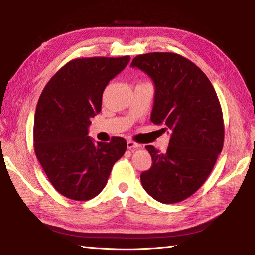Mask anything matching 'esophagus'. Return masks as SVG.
Segmentation results:
<instances>
[{"label": "esophagus", "mask_w": 255, "mask_h": 255, "mask_svg": "<svg viewBox=\"0 0 255 255\" xmlns=\"http://www.w3.org/2000/svg\"><path fill=\"white\" fill-rule=\"evenodd\" d=\"M127 147L130 150H135V149L140 148L141 145L138 144V143H135V141H132V140H128L127 141Z\"/></svg>", "instance_id": "1"}]
</instances>
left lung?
I'll return each mask as SVG.
<instances>
[{
    "label": "left lung",
    "mask_w": 255,
    "mask_h": 255,
    "mask_svg": "<svg viewBox=\"0 0 255 255\" xmlns=\"http://www.w3.org/2000/svg\"><path fill=\"white\" fill-rule=\"evenodd\" d=\"M132 67L155 84L150 120L171 131L165 153L146 146L152 167L140 174L145 191L162 204H176L199 189L213 171L224 145L223 111L208 77L175 53L138 55Z\"/></svg>",
    "instance_id": "1"
}]
</instances>
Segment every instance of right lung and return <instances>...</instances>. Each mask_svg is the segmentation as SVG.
Segmentation results:
<instances>
[{"label": "right lung", "mask_w": 255, "mask_h": 255, "mask_svg": "<svg viewBox=\"0 0 255 255\" xmlns=\"http://www.w3.org/2000/svg\"><path fill=\"white\" fill-rule=\"evenodd\" d=\"M129 60L130 56L72 59L40 94L33 124L34 153L53 187L68 199L86 201L98 196L114 164L126 152L122 137L93 143L88 127L101 110L107 84Z\"/></svg>", "instance_id": "obj_1"}]
</instances>
